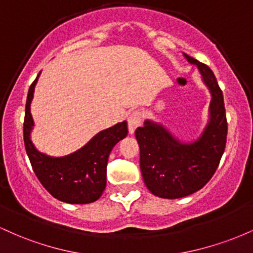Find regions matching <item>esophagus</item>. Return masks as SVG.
<instances>
[{
  "label": "esophagus",
  "instance_id": "1",
  "mask_svg": "<svg viewBox=\"0 0 253 253\" xmlns=\"http://www.w3.org/2000/svg\"><path fill=\"white\" fill-rule=\"evenodd\" d=\"M141 120H143V115H141L140 112H134L129 115L128 118V130L130 134L134 133V130L139 125L141 124Z\"/></svg>",
  "mask_w": 253,
  "mask_h": 253
}]
</instances>
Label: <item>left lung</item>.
Here are the masks:
<instances>
[{
	"instance_id": "1",
	"label": "left lung",
	"mask_w": 253,
	"mask_h": 253,
	"mask_svg": "<svg viewBox=\"0 0 253 253\" xmlns=\"http://www.w3.org/2000/svg\"><path fill=\"white\" fill-rule=\"evenodd\" d=\"M184 54L210 89V120L199 139L183 143L162 125L146 120L135 129L140 170L147 189L163 199L190 195L207 184L220 163L227 138L223 95L210 66Z\"/></svg>"
}]
</instances>
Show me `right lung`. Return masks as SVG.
<instances>
[{"label": "right lung", "instance_id": "obj_1", "mask_svg": "<svg viewBox=\"0 0 253 253\" xmlns=\"http://www.w3.org/2000/svg\"><path fill=\"white\" fill-rule=\"evenodd\" d=\"M39 75L28 90L24 121L25 149L34 173L43 188L59 201L76 205L96 201L106 188L110 151L128 133L127 121L101 130L82 149L71 155L50 157L39 152L31 140V130L34 126L31 102Z\"/></svg>", "mask_w": 253, "mask_h": 253}]
</instances>
